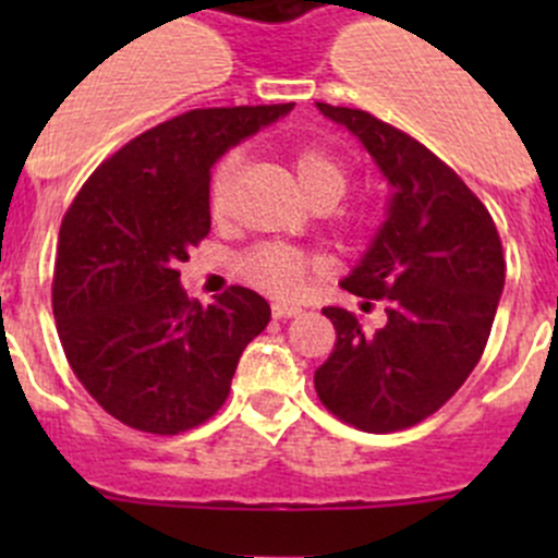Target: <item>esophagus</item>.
Listing matches in <instances>:
<instances>
[{
  "instance_id": "esophagus-1",
  "label": "esophagus",
  "mask_w": 558,
  "mask_h": 558,
  "mask_svg": "<svg viewBox=\"0 0 558 558\" xmlns=\"http://www.w3.org/2000/svg\"><path fill=\"white\" fill-rule=\"evenodd\" d=\"M300 313H302L300 305H286V302H275L272 305L275 318H294V315H300Z\"/></svg>"
}]
</instances>
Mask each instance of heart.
<instances>
[{
  "label": "heart",
  "mask_w": 558,
  "mask_h": 558,
  "mask_svg": "<svg viewBox=\"0 0 558 558\" xmlns=\"http://www.w3.org/2000/svg\"><path fill=\"white\" fill-rule=\"evenodd\" d=\"M240 156L227 154L216 165L210 178V191H207V202H210V216L216 221H223L229 216V191H232L234 172H238ZM291 170L296 174L302 194L313 202L315 207H329L340 199L351 185L353 170L348 165L345 156L337 150L326 148V145L307 143L291 154ZM348 221H362V213H351ZM245 280H251L256 289L272 296H289L300 289L313 272V262L302 251L291 245L280 243H264L247 251L240 262Z\"/></svg>",
  "instance_id": "b5f03b06"
}]
</instances>
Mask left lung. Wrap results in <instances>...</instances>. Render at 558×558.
<instances>
[{
    "label": "left lung",
    "mask_w": 558,
    "mask_h": 558,
    "mask_svg": "<svg viewBox=\"0 0 558 558\" xmlns=\"http://www.w3.org/2000/svg\"><path fill=\"white\" fill-rule=\"evenodd\" d=\"M362 140L391 183L388 218L342 289L386 302V326L324 307L337 342L315 369L324 408L373 435L408 429L470 378L492 335L505 286L492 213L426 145L364 110L318 102ZM364 307H369V302Z\"/></svg>",
    "instance_id": "1"
}]
</instances>
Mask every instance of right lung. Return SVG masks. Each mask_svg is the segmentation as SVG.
<instances>
[{
	"mask_svg": "<svg viewBox=\"0 0 558 558\" xmlns=\"http://www.w3.org/2000/svg\"><path fill=\"white\" fill-rule=\"evenodd\" d=\"M294 107H199L105 159L59 232L53 315L83 388L112 418L180 435L221 410L245 345L269 324L256 291L232 286L202 307L180 262L210 232V167Z\"/></svg>",
	"mask_w": 558,
	"mask_h": 558,
	"instance_id": "add662e5",
	"label": "right lung"
}]
</instances>
